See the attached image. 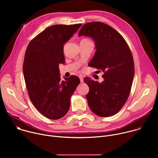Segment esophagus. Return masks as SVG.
I'll return each instance as SVG.
<instances>
[{
    "label": "esophagus",
    "mask_w": 158,
    "mask_h": 158,
    "mask_svg": "<svg viewBox=\"0 0 158 158\" xmlns=\"http://www.w3.org/2000/svg\"><path fill=\"white\" fill-rule=\"evenodd\" d=\"M79 79H80L81 82H84V77H83L82 76H79Z\"/></svg>",
    "instance_id": "esophagus-1"
}]
</instances>
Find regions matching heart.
I'll return each instance as SVG.
<instances>
[{
    "label": "heart",
    "mask_w": 158,
    "mask_h": 158,
    "mask_svg": "<svg viewBox=\"0 0 158 158\" xmlns=\"http://www.w3.org/2000/svg\"><path fill=\"white\" fill-rule=\"evenodd\" d=\"M82 40H84V41H87V42H91L90 40L87 39H82Z\"/></svg>",
    "instance_id": "b5f03b06"
}]
</instances>
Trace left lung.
I'll use <instances>...</instances> for the list:
<instances>
[{
  "mask_svg": "<svg viewBox=\"0 0 158 158\" xmlns=\"http://www.w3.org/2000/svg\"><path fill=\"white\" fill-rule=\"evenodd\" d=\"M82 35L95 42L96 51L89 65L104 73L101 83L84 79L89 87L85 96L89 107L98 116H112L121 109L131 92L134 76L132 53L123 37L103 22L86 23L79 32Z\"/></svg>",
  "mask_w": 158,
  "mask_h": 158,
  "instance_id": "obj_1",
  "label": "left lung"
}]
</instances>
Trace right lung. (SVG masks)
<instances>
[{"label":"right lung","mask_w":158,"mask_h":158,"mask_svg":"<svg viewBox=\"0 0 158 158\" xmlns=\"http://www.w3.org/2000/svg\"><path fill=\"white\" fill-rule=\"evenodd\" d=\"M81 25L52 26L35 36L27 48L23 73L29 96L48 119H59L67 114L71 98L80 83L76 76L61 81L59 65L65 62L64 44Z\"/></svg>","instance_id":"right-lung-1"}]
</instances>
